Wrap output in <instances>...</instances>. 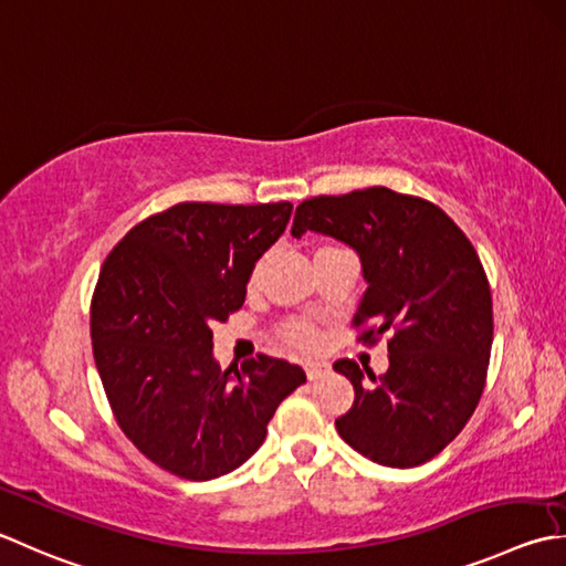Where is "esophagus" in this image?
<instances>
[{
  "mask_svg": "<svg viewBox=\"0 0 566 566\" xmlns=\"http://www.w3.org/2000/svg\"><path fill=\"white\" fill-rule=\"evenodd\" d=\"M304 368H306V378L308 380H318V378H324V375L331 373V365L324 363V360H308Z\"/></svg>",
  "mask_w": 566,
  "mask_h": 566,
  "instance_id": "obj_1",
  "label": "esophagus"
}]
</instances>
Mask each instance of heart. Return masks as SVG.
Wrapping results in <instances>:
<instances>
[{"label":"heart","mask_w":566,"mask_h":566,"mask_svg":"<svg viewBox=\"0 0 566 566\" xmlns=\"http://www.w3.org/2000/svg\"><path fill=\"white\" fill-rule=\"evenodd\" d=\"M260 274H262V262L252 270L250 286H254V284L260 282ZM284 336H286V340L294 343V346H298V348H312L314 343H316V331L312 326H306V324H292L290 328H286Z\"/></svg>","instance_id":"obj_1"}]
</instances>
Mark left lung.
<instances>
[{"label": "left lung", "instance_id": "8db88e82", "mask_svg": "<svg viewBox=\"0 0 566 566\" xmlns=\"http://www.w3.org/2000/svg\"><path fill=\"white\" fill-rule=\"evenodd\" d=\"M321 232L356 250L365 290L353 324L363 340L392 331L380 380L338 360L356 400L336 419L340 439L375 463L412 469L444 449L481 400L493 343V302L469 238L439 206L373 186L308 198L292 235Z\"/></svg>", "mask_w": 566, "mask_h": 566}]
</instances>
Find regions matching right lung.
Returning <instances> with one entry per match:
<instances>
[{"instance_id":"add662e5","label":"right lung","mask_w":566,"mask_h":566,"mask_svg":"<svg viewBox=\"0 0 566 566\" xmlns=\"http://www.w3.org/2000/svg\"><path fill=\"white\" fill-rule=\"evenodd\" d=\"M292 203H179L107 254L91 308L93 356L117 424L144 457L188 481L242 467L306 373L258 356L220 370L213 324L245 304L254 264Z\"/></svg>"}]
</instances>
